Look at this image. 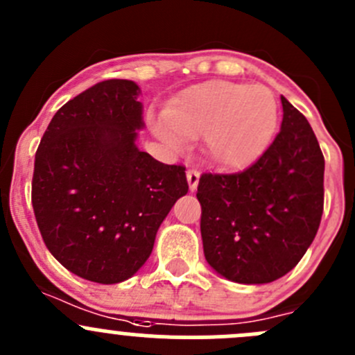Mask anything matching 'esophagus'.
Returning a JSON list of instances; mask_svg holds the SVG:
<instances>
[{
  "instance_id": "esophagus-1",
  "label": "esophagus",
  "mask_w": 355,
  "mask_h": 355,
  "mask_svg": "<svg viewBox=\"0 0 355 355\" xmlns=\"http://www.w3.org/2000/svg\"><path fill=\"white\" fill-rule=\"evenodd\" d=\"M199 177H200V173L198 170H189L187 171V182H189V189H191V192L198 191Z\"/></svg>"
}]
</instances>
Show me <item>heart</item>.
Wrapping results in <instances>:
<instances>
[{
    "instance_id": "1",
    "label": "heart",
    "mask_w": 355,
    "mask_h": 355,
    "mask_svg": "<svg viewBox=\"0 0 355 355\" xmlns=\"http://www.w3.org/2000/svg\"><path fill=\"white\" fill-rule=\"evenodd\" d=\"M278 125V105L264 85L207 82L187 89L156 118L155 132L171 148L204 135L206 153L223 170H242L270 148Z\"/></svg>"
}]
</instances>
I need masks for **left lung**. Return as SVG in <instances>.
I'll list each match as a JSON object with an SVG mask.
<instances>
[{
	"mask_svg": "<svg viewBox=\"0 0 355 355\" xmlns=\"http://www.w3.org/2000/svg\"><path fill=\"white\" fill-rule=\"evenodd\" d=\"M282 106L280 132L252 166L199 178L204 256L235 284H270L287 275L320 228L323 153L306 116L284 96Z\"/></svg>",
	"mask_w": 355,
	"mask_h": 355,
	"instance_id": "obj_1",
	"label": "left lung"
}]
</instances>
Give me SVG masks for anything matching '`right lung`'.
Wrapping results in <instances>:
<instances>
[{
  "label": "right lung",
  "instance_id": "add662e5",
  "mask_svg": "<svg viewBox=\"0 0 355 355\" xmlns=\"http://www.w3.org/2000/svg\"><path fill=\"white\" fill-rule=\"evenodd\" d=\"M141 87L99 82L63 105L35 153L32 207L49 252L77 277L113 285L151 256L159 225L187 194L185 168L135 144Z\"/></svg>",
  "mask_w": 355,
  "mask_h": 355
}]
</instances>
